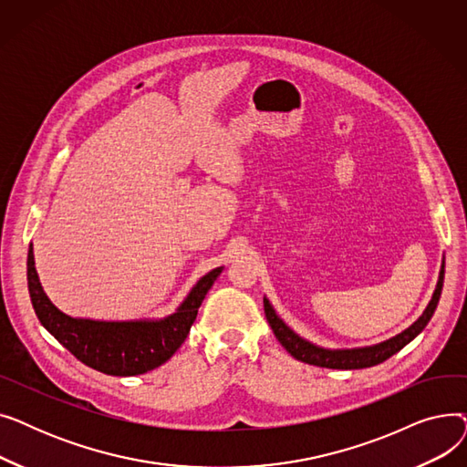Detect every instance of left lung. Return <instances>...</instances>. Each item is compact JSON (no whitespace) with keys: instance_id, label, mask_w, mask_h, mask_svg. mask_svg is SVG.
<instances>
[{"instance_id":"left-lung-1","label":"left lung","mask_w":467,"mask_h":467,"mask_svg":"<svg viewBox=\"0 0 467 467\" xmlns=\"http://www.w3.org/2000/svg\"><path fill=\"white\" fill-rule=\"evenodd\" d=\"M443 278H445V265L441 266L433 297H431L428 308L424 310V314L419 317V320H416L403 333L396 335L394 338L384 340V342H380V345L367 347V348L326 350V348H320V347H314V345H310L308 340L301 338L297 333H293L276 316L275 308L271 306V303H268L266 299H263L265 316H266L268 326L273 327L276 338L280 340V345L296 359L310 363V365H317V367H327V369H363V367L379 365V363L386 361L388 358L394 356L396 352H400L405 345H409V342L428 326L430 317L433 316V312L437 308V303H439V297H441V289H443Z\"/></svg>"}]
</instances>
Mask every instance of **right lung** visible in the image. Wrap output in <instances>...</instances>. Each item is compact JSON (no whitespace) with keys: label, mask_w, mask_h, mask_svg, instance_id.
<instances>
[{"label":"right lung","mask_w":467,"mask_h":467,"mask_svg":"<svg viewBox=\"0 0 467 467\" xmlns=\"http://www.w3.org/2000/svg\"><path fill=\"white\" fill-rule=\"evenodd\" d=\"M32 246L28 250V289L41 326L64 348L92 369L113 377H134L157 369L183 345L208 289L223 268L217 266L191 289L182 306L157 322H94L60 312L39 284Z\"/></svg>","instance_id":"1"}]
</instances>
